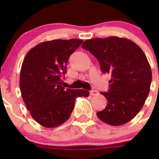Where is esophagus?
Instances as JSON below:
<instances>
[{
    "mask_svg": "<svg viewBox=\"0 0 159 159\" xmlns=\"http://www.w3.org/2000/svg\"><path fill=\"white\" fill-rule=\"evenodd\" d=\"M98 91H96V90H91V91H90V94L91 95H96V94H98Z\"/></svg>",
    "mask_w": 159,
    "mask_h": 159,
    "instance_id": "esophagus-1",
    "label": "esophagus"
}]
</instances>
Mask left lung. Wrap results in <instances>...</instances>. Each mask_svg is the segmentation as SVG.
<instances>
[{
	"instance_id": "1",
	"label": "left lung",
	"mask_w": 159,
	"mask_h": 159,
	"mask_svg": "<svg viewBox=\"0 0 159 159\" xmlns=\"http://www.w3.org/2000/svg\"><path fill=\"white\" fill-rule=\"evenodd\" d=\"M81 48L98 59L103 73L111 75L108 92H101L108 105L97 116L111 125L129 122L142 109L150 91L152 70L143 51L118 37L87 40Z\"/></svg>"
}]
</instances>
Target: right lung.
I'll return each mask as SVG.
<instances>
[{"mask_svg": "<svg viewBox=\"0 0 159 159\" xmlns=\"http://www.w3.org/2000/svg\"><path fill=\"white\" fill-rule=\"evenodd\" d=\"M82 40H54L41 43L25 56L20 75L22 98L32 118L46 128L63 124L70 116L77 97L89 91L65 89L62 78L70 56Z\"/></svg>", "mask_w": 159, "mask_h": 159, "instance_id": "1", "label": "right lung"}]
</instances>
